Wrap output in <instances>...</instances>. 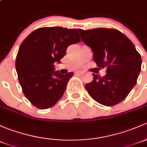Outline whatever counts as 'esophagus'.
Listing matches in <instances>:
<instances>
[{
	"mask_svg": "<svg viewBox=\"0 0 147 147\" xmlns=\"http://www.w3.org/2000/svg\"><path fill=\"white\" fill-rule=\"evenodd\" d=\"M78 73L80 74V75H82V74H84V72H82V71H78Z\"/></svg>",
	"mask_w": 147,
	"mask_h": 147,
	"instance_id": "obj_1",
	"label": "esophagus"
}]
</instances>
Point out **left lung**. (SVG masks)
I'll list each match as a JSON object with an SVG mask.
<instances>
[{"mask_svg": "<svg viewBox=\"0 0 147 147\" xmlns=\"http://www.w3.org/2000/svg\"><path fill=\"white\" fill-rule=\"evenodd\" d=\"M82 41L92 48L94 61L98 67H107L106 75L98 76L86 84L89 95L106 106L125 99L137 83L142 59L132 41L115 29H79Z\"/></svg>", "mask_w": 147, "mask_h": 147, "instance_id": "8db88e82", "label": "left lung"}]
</instances>
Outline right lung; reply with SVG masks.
<instances>
[{
  "mask_svg": "<svg viewBox=\"0 0 147 147\" xmlns=\"http://www.w3.org/2000/svg\"><path fill=\"white\" fill-rule=\"evenodd\" d=\"M80 41L77 29L41 27L22 41L15 61L18 80L26 98L39 109L53 106L64 94L73 72L61 75L54 71L71 44Z\"/></svg>",
  "mask_w": 147,
  "mask_h": 147,
  "instance_id": "1",
  "label": "right lung"
}]
</instances>
